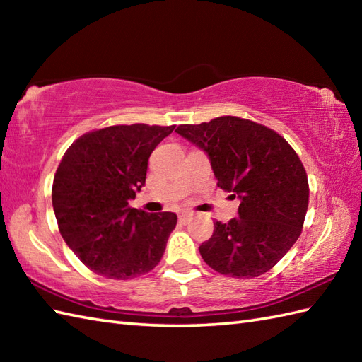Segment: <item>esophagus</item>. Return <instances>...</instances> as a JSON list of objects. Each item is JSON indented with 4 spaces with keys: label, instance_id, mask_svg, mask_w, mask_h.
<instances>
[{
    "label": "esophagus",
    "instance_id": "obj_1",
    "mask_svg": "<svg viewBox=\"0 0 362 362\" xmlns=\"http://www.w3.org/2000/svg\"><path fill=\"white\" fill-rule=\"evenodd\" d=\"M191 218H193V213H191V211H183V213L179 214V221L183 222V224H187V222H189Z\"/></svg>",
    "mask_w": 362,
    "mask_h": 362
}]
</instances>
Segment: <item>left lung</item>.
Returning a JSON list of instances; mask_svg holds the SVG:
<instances>
[{"label": "left lung", "mask_w": 362, "mask_h": 362, "mask_svg": "<svg viewBox=\"0 0 362 362\" xmlns=\"http://www.w3.org/2000/svg\"><path fill=\"white\" fill-rule=\"evenodd\" d=\"M175 132L209 153L218 187L240 197L238 216L216 222L199 252L214 271L253 279L272 269L302 233L306 171L284 138L255 121L219 117Z\"/></svg>", "instance_id": "1"}]
</instances>
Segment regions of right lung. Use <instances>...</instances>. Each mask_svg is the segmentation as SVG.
<instances>
[{
	"label": "right lung",
	"mask_w": 362,
	"mask_h": 362,
	"mask_svg": "<svg viewBox=\"0 0 362 362\" xmlns=\"http://www.w3.org/2000/svg\"><path fill=\"white\" fill-rule=\"evenodd\" d=\"M175 126H110L79 136L52 182L59 232L90 271L113 280L151 272L177 224L175 213L129 206L146 182L148 161Z\"/></svg>",
	"instance_id": "right-lung-1"
}]
</instances>
